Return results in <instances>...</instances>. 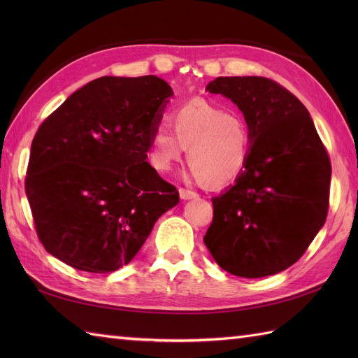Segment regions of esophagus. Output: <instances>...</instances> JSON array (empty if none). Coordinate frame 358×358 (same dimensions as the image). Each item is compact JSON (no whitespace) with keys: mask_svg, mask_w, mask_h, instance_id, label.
<instances>
[{"mask_svg":"<svg viewBox=\"0 0 358 358\" xmlns=\"http://www.w3.org/2000/svg\"><path fill=\"white\" fill-rule=\"evenodd\" d=\"M180 199L181 200H192V199H196L199 196V194L194 192V191H189V189H180Z\"/></svg>","mask_w":358,"mask_h":358,"instance_id":"1","label":"esophagus"}]
</instances>
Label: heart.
<instances>
[{"label": "heart", "instance_id": "b5f03b06", "mask_svg": "<svg viewBox=\"0 0 358 358\" xmlns=\"http://www.w3.org/2000/svg\"><path fill=\"white\" fill-rule=\"evenodd\" d=\"M169 124L172 134L166 127L152 134L149 154L155 169L171 171L187 150L192 175L208 187L231 185L245 172L252 135L243 113L194 98L171 113Z\"/></svg>", "mask_w": 358, "mask_h": 358}]
</instances>
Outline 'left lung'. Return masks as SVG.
<instances>
[{"mask_svg": "<svg viewBox=\"0 0 358 358\" xmlns=\"http://www.w3.org/2000/svg\"><path fill=\"white\" fill-rule=\"evenodd\" d=\"M206 90L238 106L252 146L245 172L212 199L204 245L232 275H273L306 252L326 222L329 155L308 109L277 81L218 77Z\"/></svg>", "mask_w": 358, "mask_h": 358, "instance_id": "8db88e82", "label": "left lung"}]
</instances>
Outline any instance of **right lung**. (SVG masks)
<instances>
[{"label":"right lung","instance_id":"add662e5","mask_svg":"<svg viewBox=\"0 0 358 358\" xmlns=\"http://www.w3.org/2000/svg\"><path fill=\"white\" fill-rule=\"evenodd\" d=\"M172 89L154 75L101 77L38 127L26 195L44 249L75 269L123 268L178 191L148 162Z\"/></svg>","mask_w":358,"mask_h":358}]
</instances>
